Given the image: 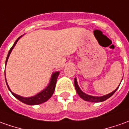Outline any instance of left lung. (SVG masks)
Instances as JSON below:
<instances>
[{"label":"left lung","mask_w":129,"mask_h":129,"mask_svg":"<svg viewBox=\"0 0 129 129\" xmlns=\"http://www.w3.org/2000/svg\"><path fill=\"white\" fill-rule=\"evenodd\" d=\"M120 84H121V83H120ZM74 85H75L76 92H77V93L78 94V95H79L80 97L82 98L83 100H85V101L87 102H101L105 101V100H107L108 98H109L110 97H112L113 94H114V92L117 90V89L119 88V87L118 86V87H116L115 90H114L113 92H110L109 94H106V95H104V96H101V97H96V96L89 95V94H85V92H83V91L80 90V88L79 87V86H78V82H77L76 78H75V80H74Z\"/></svg>","instance_id":"8db88e82"}]
</instances>
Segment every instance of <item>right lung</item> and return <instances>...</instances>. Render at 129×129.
Listing matches in <instances>:
<instances>
[{
    "label": "right lung",
    "instance_id": "right-lung-1",
    "mask_svg": "<svg viewBox=\"0 0 129 129\" xmlns=\"http://www.w3.org/2000/svg\"><path fill=\"white\" fill-rule=\"evenodd\" d=\"M22 36L20 37L18 39H17L16 41L15 42L13 46L11 47V49H10L9 52L8 53V56H7V58H6V66L7 62H8V57L10 56V54L11 53L12 50L13 49V48L15 47V46L16 45L17 42L19 39H20ZM59 73L60 72L56 71L52 73L51 75V79H50L49 83L48 84V85L46 86V88H44V90H42L40 92L37 93V94H35L34 96H31V97H29V98H24V97H22L20 95H18V94H15L10 89L9 86H8V84L7 83V80H6V84H7V86L8 87V89L10 91V92L13 94V95L18 100H20L22 102H23L24 104L26 105H40L42 103H44L46 102L49 99L52 94H53V92L55 90V87H56V81H57V78L58 76L59 75ZM5 77H6V73H5Z\"/></svg>",
    "mask_w": 129,
    "mask_h": 129
}]
</instances>
